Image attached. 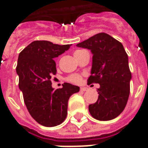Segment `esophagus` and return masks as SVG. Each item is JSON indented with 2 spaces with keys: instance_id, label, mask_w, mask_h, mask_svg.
<instances>
[{
  "instance_id": "1",
  "label": "esophagus",
  "mask_w": 148,
  "mask_h": 148,
  "mask_svg": "<svg viewBox=\"0 0 148 148\" xmlns=\"http://www.w3.org/2000/svg\"><path fill=\"white\" fill-rule=\"evenodd\" d=\"M81 90L82 91H86V90H88V88L87 87H81Z\"/></svg>"
}]
</instances>
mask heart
I'll list each match as a JSON object with an SVG mask.
<instances>
[{"label": "heart", "mask_w": 148, "mask_h": 148, "mask_svg": "<svg viewBox=\"0 0 148 148\" xmlns=\"http://www.w3.org/2000/svg\"><path fill=\"white\" fill-rule=\"evenodd\" d=\"M82 51H83L82 50H77V51H74V55H78L79 53H81ZM69 81H71V82H74V83H80L82 82V77H81L79 74H73L69 77Z\"/></svg>", "instance_id": "obj_1"}]
</instances>
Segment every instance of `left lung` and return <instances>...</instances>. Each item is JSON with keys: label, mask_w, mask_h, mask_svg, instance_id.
Masks as SVG:
<instances>
[{"label": "left lung", "mask_w": 148, "mask_h": 148, "mask_svg": "<svg viewBox=\"0 0 148 148\" xmlns=\"http://www.w3.org/2000/svg\"><path fill=\"white\" fill-rule=\"evenodd\" d=\"M77 47L93 54L89 83L100 84L98 99L89 111L98 121H110L124 111L130 93L132 74L128 57L122 43L106 33H98Z\"/></svg>", "instance_id": "obj_1"}]
</instances>
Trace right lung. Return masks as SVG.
Returning <instances> with one entry per match:
<instances>
[{"instance_id":"obj_1","label":"right lung","mask_w":148,"mask_h":148,"mask_svg":"<svg viewBox=\"0 0 148 148\" xmlns=\"http://www.w3.org/2000/svg\"><path fill=\"white\" fill-rule=\"evenodd\" d=\"M70 47L37 40L27 46L18 57L16 73L25 106L32 117L45 127L57 126L65 121L69 98L80 90L67 82L61 89L51 86V76L57 72L54 59Z\"/></svg>"}]
</instances>
